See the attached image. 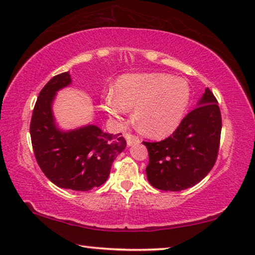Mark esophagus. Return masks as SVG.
I'll return each instance as SVG.
<instances>
[{
    "label": "esophagus",
    "instance_id": "esophagus-1",
    "mask_svg": "<svg viewBox=\"0 0 255 255\" xmlns=\"http://www.w3.org/2000/svg\"><path fill=\"white\" fill-rule=\"evenodd\" d=\"M125 137H126V140H127V144L129 146L132 145V144H136V143H139V138L137 137V136L132 135L130 134V132H128V134L125 135Z\"/></svg>",
    "mask_w": 255,
    "mask_h": 255
}]
</instances>
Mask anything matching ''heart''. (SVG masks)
Masks as SVG:
<instances>
[{"label": "heart", "instance_id": "obj_1", "mask_svg": "<svg viewBox=\"0 0 255 255\" xmlns=\"http://www.w3.org/2000/svg\"><path fill=\"white\" fill-rule=\"evenodd\" d=\"M190 101L187 81L166 73L125 74L116 83V95H106L103 108L117 120L134 110L143 134L164 137L178 127Z\"/></svg>", "mask_w": 255, "mask_h": 255}]
</instances>
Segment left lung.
Masks as SVG:
<instances>
[{"instance_id": "8db88e82", "label": "left lung", "mask_w": 255, "mask_h": 255, "mask_svg": "<svg viewBox=\"0 0 255 255\" xmlns=\"http://www.w3.org/2000/svg\"><path fill=\"white\" fill-rule=\"evenodd\" d=\"M198 105L169 137L160 142H143L149 152L147 181L155 189L181 191L191 188L215 165L222 129L221 112L208 88Z\"/></svg>"}]
</instances>
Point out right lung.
<instances>
[{
  "label": "right lung",
  "mask_w": 255,
  "mask_h": 255,
  "mask_svg": "<svg viewBox=\"0 0 255 255\" xmlns=\"http://www.w3.org/2000/svg\"><path fill=\"white\" fill-rule=\"evenodd\" d=\"M70 83V73L64 72L40 91L30 119V139L37 164L52 183L88 191L108 180L113 161L127 143L120 134H106L94 125L70 131L56 126L52 101L57 91Z\"/></svg>",
  "instance_id": "right-lung-1"
}]
</instances>
